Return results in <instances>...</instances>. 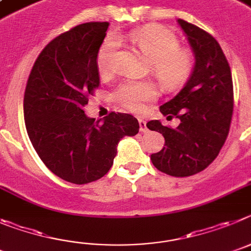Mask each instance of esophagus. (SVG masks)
Returning a JSON list of instances; mask_svg holds the SVG:
<instances>
[{
    "instance_id": "1",
    "label": "esophagus",
    "mask_w": 251,
    "mask_h": 251,
    "mask_svg": "<svg viewBox=\"0 0 251 251\" xmlns=\"http://www.w3.org/2000/svg\"><path fill=\"white\" fill-rule=\"evenodd\" d=\"M139 125H140V131L141 132H148V126H146V121L139 119Z\"/></svg>"
}]
</instances>
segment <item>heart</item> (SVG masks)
I'll return each instance as SVG.
<instances>
[{
  "label": "heart",
  "mask_w": 251,
  "mask_h": 251,
  "mask_svg": "<svg viewBox=\"0 0 251 251\" xmlns=\"http://www.w3.org/2000/svg\"><path fill=\"white\" fill-rule=\"evenodd\" d=\"M131 41L150 58L151 72L162 86L174 89L190 76L194 56L190 50L180 47L179 38L169 28L161 26L142 27L130 33ZM119 40L110 36L98 53V69L101 75H110L115 70ZM157 96V89L151 81H126L115 92V99L130 111H141L148 101Z\"/></svg>",
  "instance_id": "heart-1"
}]
</instances>
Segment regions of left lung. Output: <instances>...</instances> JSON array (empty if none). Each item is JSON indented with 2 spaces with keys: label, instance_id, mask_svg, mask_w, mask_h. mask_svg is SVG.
<instances>
[{
  "label": "left lung",
  "instance_id": "8db88e82",
  "mask_svg": "<svg viewBox=\"0 0 251 251\" xmlns=\"http://www.w3.org/2000/svg\"><path fill=\"white\" fill-rule=\"evenodd\" d=\"M184 30L195 64L181 91L160 106L162 115L180 120L176 128L159 120L146 124L162 134L165 145L151 155L161 173L185 177L206 169L220 152L229 134L234 107V91L229 62L213 36L193 24L177 20Z\"/></svg>",
  "mask_w": 251,
  "mask_h": 251
}]
</instances>
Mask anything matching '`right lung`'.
Segmentation results:
<instances>
[{"label": "right lung", "instance_id": "add662e5", "mask_svg": "<svg viewBox=\"0 0 251 251\" xmlns=\"http://www.w3.org/2000/svg\"><path fill=\"white\" fill-rule=\"evenodd\" d=\"M107 28L109 22H87L53 38L35 61L25 90V124L36 152L72 184L101 179L119 141L139 132L132 115L111 112L95 121L83 111L100 85L98 53Z\"/></svg>", "mask_w": 251, "mask_h": 251}]
</instances>
